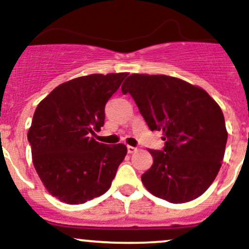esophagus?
Listing matches in <instances>:
<instances>
[{
	"label": "esophagus",
	"mask_w": 249,
	"mask_h": 249,
	"mask_svg": "<svg viewBox=\"0 0 249 249\" xmlns=\"http://www.w3.org/2000/svg\"><path fill=\"white\" fill-rule=\"evenodd\" d=\"M136 151H137V147L127 145V152H129V154H133V152H136Z\"/></svg>",
	"instance_id": "34e87169"
}]
</instances>
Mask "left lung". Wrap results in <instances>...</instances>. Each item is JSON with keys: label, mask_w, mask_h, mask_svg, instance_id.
Segmentation results:
<instances>
[{"label": "left lung", "mask_w": 249, "mask_h": 249, "mask_svg": "<svg viewBox=\"0 0 249 249\" xmlns=\"http://www.w3.org/2000/svg\"><path fill=\"white\" fill-rule=\"evenodd\" d=\"M150 130L163 131V151L142 182L156 197L184 203L210 187L222 165L228 132L221 107L200 86L163 74H131L122 85Z\"/></svg>", "instance_id": "obj_1"}]
</instances>
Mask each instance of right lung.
<instances>
[{
    "label": "right lung",
    "mask_w": 249,
    "mask_h": 249,
    "mask_svg": "<svg viewBox=\"0 0 249 249\" xmlns=\"http://www.w3.org/2000/svg\"><path fill=\"white\" fill-rule=\"evenodd\" d=\"M126 76H79L59 85L37 105L27 135L33 164L48 193L61 202L81 204L110 189L127 149L89 136L104 125L106 103Z\"/></svg>",
    "instance_id": "1"
}]
</instances>
